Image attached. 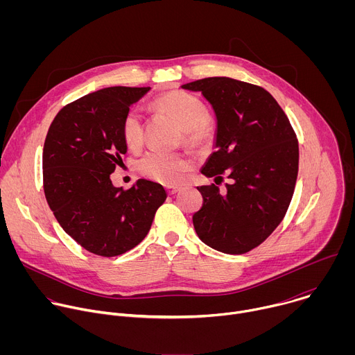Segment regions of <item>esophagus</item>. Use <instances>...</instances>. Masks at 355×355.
I'll list each match as a JSON object with an SVG mask.
<instances>
[{
	"label": "esophagus",
	"mask_w": 355,
	"mask_h": 355,
	"mask_svg": "<svg viewBox=\"0 0 355 355\" xmlns=\"http://www.w3.org/2000/svg\"><path fill=\"white\" fill-rule=\"evenodd\" d=\"M166 189H167V192H168L170 195H174V193H177L181 188H180V187H171V185H168V187H166Z\"/></svg>",
	"instance_id": "34e87169"
}]
</instances>
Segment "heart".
Here are the masks:
<instances>
[{
	"label": "heart",
	"mask_w": 355,
	"mask_h": 355,
	"mask_svg": "<svg viewBox=\"0 0 355 355\" xmlns=\"http://www.w3.org/2000/svg\"><path fill=\"white\" fill-rule=\"evenodd\" d=\"M155 108L168 116L182 129L184 140L192 147L208 146L215 136L209 121V111L199 98L192 94L174 91L159 96ZM144 119L137 108H130L122 119V137L128 147L136 148L143 141ZM192 167V159L187 153H166L150 150L139 162L137 170L141 175L162 184H178Z\"/></svg>",
	"instance_id": "obj_1"
}]
</instances>
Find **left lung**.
<instances>
[{"label":"left lung","instance_id":"1","mask_svg":"<svg viewBox=\"0 0 355 355\" xmlns=\"http://www.w3.org/2000/svg\"><path fill=\"white\" fill-rule=\"evenodd\" d=\"M200 91L218 119L216 150L202 174L230 184L198 187L204 198L192 222L199 239L226 254L260 245L282 222L293 195L299 147L295 130L274 96L263 87L229 77L182 85Z\"/></svg>","mask_w":355,"mask_h":355}]
</instances>
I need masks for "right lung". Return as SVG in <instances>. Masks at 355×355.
Instances as JSON below:
<instances>
[{
    "instance_id": "add662e5",
    "label": "right lung",
    "mask_w": 355,
    "mask_h": 355,
    "mask_svg": "<svg viewBox=\"0 0 355 355\" xmlns=\"http://www.w3.org/2000/svg\"><path fill=\"white\" fill-rule=\"evenodd\" d=\"M150 87H110L63 107L43 146V189L63 230L83 248L115 257L148 233L164 188L139 180L132 188L112 185L126 143L122 119Z\"/></svg>"
}]
</instances>
